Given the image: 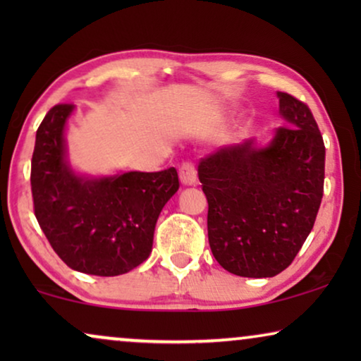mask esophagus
Segmentation results:
<instances>
[{"label": "esophagus", "mask_w": 361, "mask_h": 361, "mask_svg": "<svg viewBox=\"0 0 361 361\" xmlns=\"http://www.w3.org/2000/svg\"><path fill=\"white\" fill-rule=\"evenodd\" d=\"M179 177H180V182L184 185H195L197 184V171H195L194 164H190V162H184L179 169Z\"/></svg>", "instance_id": "obj_1"}]
</instances>
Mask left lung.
<instances>
[{
    "instance_id": "obj_1",
    "label": "left lung",
    "mask_w": 361,
    "mask_h": 361,
    "mask_svg": "<svg viewBox=\"0 0 361 361\" xmlns=\"http://www.w3.org/2000/svg\"><path fill=\"white\" fill-rule=\"evenodd\" d=\"M284 126L268 145L225 146L199 162L215 259L231 274L273 278L293 263L324 195L325 146L309 106L278 92Z\"/></svg>"
}]
</instances>
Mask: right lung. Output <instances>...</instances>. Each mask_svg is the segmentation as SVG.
<instances>
[{
  "mask_svg": "<svg viewBox=\"0 0 361 361\" xmlns=\"http://www.w3.org/2000/svg\"><path fill=\"white\" fill-rule=\"evenodd\" d=\"M73 105L52 106L37 128L31 162L34 214L68 268L95 276L135 269L152 250L162 207L179 189L174 167L159 172L77 174L67 161Z\"/></svg>",
  "mask_w": 361,
  "mask_h": 361,
  "instance_id": "right-lung-1",
  "label": "right lung"
}]
</instances>
